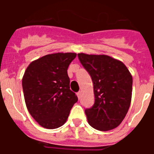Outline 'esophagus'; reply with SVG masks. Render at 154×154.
I'll use <instances>...</instances> for the list:
<instances>
[{"instance_id": "34e87169", "label": "esophagus", "mask_w": 154, "mask_h": 154, "mask_svg": "<svg viewBox=\"0 0 154 154\" xmlns=\"http://www.w3.org/2000/svg\"><path fill=\"white\" fill-rule=\"evenodd\" d=\"M77 96H78L79 99H81V98H82V92H79L78 93H77Z\"/></svg>"}]
</instances>
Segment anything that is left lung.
I'll use <instances>...</instances> for the list:
<instances>
[{
    "label": "left lung",
    "mask_w": 154,
    "mask_h": 154,
    "mask_svg": "<svg viewBox=\"0 0 154 154\" xmlns=\"http://www.w3.org/2000/svg\"><path fill=\"white\" fill-rule=\"evenodd\" d=\"M93 82L95 103L85 110L88 123L100 131L117 127L130 108L133 77L120 61L105 55L78 54Z\"/></svg>",
    "instance_id": "1"
}]
</instances>
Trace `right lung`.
I'll use <instances>...</instances> for the list:
<instances>
[{
  "label": "right lung",
  "mask_w": 154,
  "mask_h": 154,
  "mask_svg": "<svg viewBox=\"0 0 154 154\" xmlns=\"http://www.w3.org/2000/svg\"><path fill=\"white\" fill-rule=\"evenodd\" d=\"M76 53H54L30 63L22 88L28 112L46 129L60 127L67 120L78 97L70 89L68 68Z\"/></svg>",
  "instance_id": "obj_1"
}]
</instances>
